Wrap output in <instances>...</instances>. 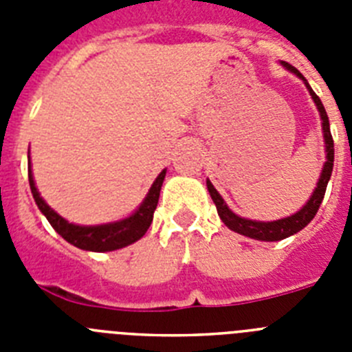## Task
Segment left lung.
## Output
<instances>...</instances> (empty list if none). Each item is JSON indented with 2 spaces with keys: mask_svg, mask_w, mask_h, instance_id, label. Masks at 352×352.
<instances>
[{
  "mask_svg": "<svg viewBox=\"0 0 352 352\" xmlns=\"http://www.w3.org/2000/svg\"><path fill=\"white\" fill-rule=\"evenodd\" d=\"M280 65L285 68V70H289L291 74H294V76L300 77V79L303 80L307 89H309L310 96H312V100L314 104H316L317 111H319V116H321L322 138H324V149H326V162H324V166H322L319 182H317L316 188H314L309 201H307V203L303 204V208H301L300 211H296V213L289 214V217H285V219L273 220V222H261V220L243 219V217L236 214L232 210H229V206L226 204L222 195L217 192L213 183H211L210 179H206L208 192H210L211 199H213V203L214 206H217V211H219V217L222 219V222L226 223L231 231L247 236V238L259 239V241H280V239H285L289 238V236L300 232L305 226H309L310 220L316 217L317 210H319V206H321L322 197H324V192H326V186H328L329 178H331V170H333V160H335L333 139H331L328 114H326V109L324 105H322L321 98L314 93V89L310 88L309 80L301 76L298 68L285 63V61H280Z\"/></svg>",
  "mask_w": 352,
  "mask_h": 352,
  "instance_id": "1",
  "label": "left lung"
}]
</instances>
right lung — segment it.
Returning <instances> with one entry per match:
<instances>
[{"label":"right lung","instance_id":"right-lung-1","mask_svg":"<svg viewBox=\"0 0 352 352\" xmlns=\"http://www.w3.org/2000/svg\"><path fill=\"white\" fill-rule=\"evenodd\" d=\"M166 173L167 169H164L158 174L157 179L151 185V188H149V192L146 194L144 201L139 204V208L132 214H129L125 219L116 220V222L98 223V226H79V223L68 222L67 219H63L61 214L56 213L43 201L35 185L33 170H31L30 149H28V178H30V188L36 206L45 214V219L49 220V223L54 227V231L61 238L67 239L68 243L74 245V247L88 252L118 250V248L129 247V245L135 243L138 239H141L146 234V231H148L151 222H153V213L157 210L160 188L162 183H164V178H166Z\"/></svg>","mask_w":352,"mask_h":352}]
</instances>
